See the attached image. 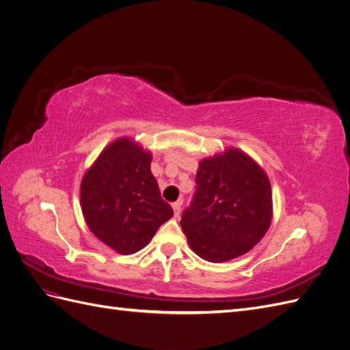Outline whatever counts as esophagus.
I'll return each instance as SVG.
<instances>
[{
    "mask_svg": "<svg viewBox=\"0 0 350 350\" xmlns=\"http://www.w3.org/2000/svg\"><path fill=\"white\" fill-rule=\"evenodd\" d=\"M181 206H183V198H181V200H176L175 203L172 204L175 216H179V213H181Z\"/></svg>",
    "mask_w": 350,
    "mask_h": 350,
    "instance_id": "obj_1",
    "label": "esophagus"
}]
</instances>
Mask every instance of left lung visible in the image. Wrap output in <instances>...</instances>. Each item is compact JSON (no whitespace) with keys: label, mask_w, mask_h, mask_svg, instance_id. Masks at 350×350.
Returning <instances> with one entry per match:
<instances>
[{"label":"left lung","mask_w":350,"mask_h":350,"mask_svg":"<svg viewBox=\"0 0 350 350\" xmlns=\"http://www.w3.org/2000/svg\"><path fill=\"white\" fill-rule=\"evenodd\" d=\"M271 221V188L262 169L237 149L200 162L196 191L183 211L189 247L206 261L248 252Z\"/></svg>","instance_id":"left-lung-1"}]
</instances>
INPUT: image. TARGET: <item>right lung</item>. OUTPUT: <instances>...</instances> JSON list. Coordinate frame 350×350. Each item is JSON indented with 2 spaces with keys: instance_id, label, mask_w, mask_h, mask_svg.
Returning a JSON list of instances; mask_svg holds the SVG:
<instances>
[{
  "instance_id": "obj_1",
  "label": "right lung",
  "mask_w": 350,
  "mask_h": 350,
  "mask_svg": "<svg viewBox=\"0 0 350 350\" xmlns=\"http://www.w3.org/2000/svg\"><path fill=\"white\" fill-rule=\"evenodd\" d=\"M152 156L122 139L102 152L80 188L83 216L90 230L120 254H134L174 216L150 171Z\"/></svg>"
}]
</instances>
